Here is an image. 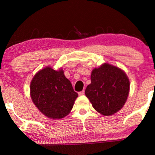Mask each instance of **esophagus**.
Returning a JSON list of instances; mask_svg holds the SVG:
<instances>
[{
    "instance_id": "34e87169",
    "label": "esophagus",
    "mask_w": 155,
    "mask_h": 155,
    "mask_svg": "<svg viewBox=\"0 0 155 155\" xmlns=\"http://www.w3.org/2000/svg\"><path fill=\"white\" fill-rule=\"evenodd\" d=\"M83 94H85V90H83V91H79V92H78V95L79 96H82V95H83Z\"/></svg>"
}]
</instances>
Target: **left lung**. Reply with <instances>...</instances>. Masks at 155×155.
Here are the masks:
<instances>
[{
  "label": "left lung",
  "mask_w": 155,
  "mask_h": 155,
  "mask_svg": "<svg viewBox=\"0 0 155 155\" xmlns=\"http://www.w3.org/2000/svg\"><path fill=\"white\" fill-rule=\"evenodd\" d=\"M129 88V80L121 69L104 64L93 70L85 95L97 111L111 115L124 106Z\"/></svg>",
  "instance_id": "1"
}]
</instances>
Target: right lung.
I'll return each mask as SVG.
<instances>
[{"instance_id":"obj_1","label":"right lung","mask_w":155,"mask_h":155,"mask_svg":"<svg viewBox=\"0 0 155 155\" xmlns=\"http://www.w3.org/2000/svg\"><path fill=\"white\" fill-rule=\"evenodd\" d=\"M64 71L47 67L34 76L31 83V97L35 105L46 116L63 118L69 114L78 94Z\"/></svg>"}]
</instances>
